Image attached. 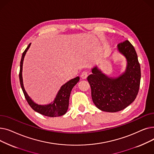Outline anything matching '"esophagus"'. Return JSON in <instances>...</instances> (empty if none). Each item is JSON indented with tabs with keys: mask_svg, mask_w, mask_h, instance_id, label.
I'll use <instances>...</instances> for the list:
<instances>
[{
	"mask_svg": "<svg viewBox=\"0 0 154 154\" xmlns=\"http://www.w3.org/2000/svg\"><path fill=\"white\" fill-rule=\"evenodd\" d=\"M80 77H81L82 79H85L87 77V72L86 71H84L82 73L81 75H80Z\"/></svg>",
	"mask_w": 154,
	"mask_h": 154,
	"instance_id": "esophagus-1",
	"label": "esophagus"
}]
</instances>
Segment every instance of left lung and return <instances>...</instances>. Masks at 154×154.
Instances as JSON below:
<instances>
[{
  "instance_id": "8db88e82",
  "label": "left lung",
  "mask_w": 154,
  "mask_h": 154,
  "mask_svg": "<svg viewBox=\"0 0 154 154\" xmlns=\"http://www.w3.org/2000/svg\"><path fill=\"white\" fill-rule=\"evenodd\" d=\"M117 50L126 60L124 72L110 77L96 66L91 69L92 74L87 77L93 102L104 112H116L124 109L134 101L139 90L140 66L134 46L125 40L117 45Z\"/></svg>"
}]
</instances>
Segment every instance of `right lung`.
I'll use <instances>...</instances> for the list:
<instances>
[{
    "instance_id": "obj_1",
    "label": "right lung",
    "mask_w": 154,
    "mask_h": 154,
    "mask_svg": "<svg viewBox=\"0 0 154 154\" xmlns=\"http://www.w3.org/2000/svg\"><path fill=\"white\" fill-rule=\"evenodd\" d=\"M30 45L31 43L29 44L25 51L23 52L20 63L19 79L20 86L23 92V94L25 95V97L31 108L35 112L39 113V114L47 117H52L62 116L66 114L67 111L71 91L73 87L79 82L80 77L79 76H77L75 78L69 80V81L67 82L66 84L62 85L59 91H58L57 94L54 100L52 102L45 105L38 104L35 103L30 97L27 92L26 91L25 88H24L23 86L22 78V67L23 60L27 51L30 48Z\"/></svg>"
}]
</instances>
